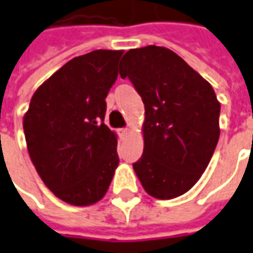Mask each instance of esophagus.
<instances>
[{
	"mask_svg": "<svg viewBox=\"0 0 253 253\" xmlns=\"http://www.w3.org/2000/svg\"><path fill=\"white\" fill-rule=\"evenodd\" d=\"M119 134H120V135H127V134H128V128H126V127H125V128H120V130H119Z\"/></svg>",
	"mask_w": 253,
	"mask_h": 253,
	"instance_id": "1",
	"label": "esophagus"
}]
</instances>
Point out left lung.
Instances as JSON below:
<instances>
[{
	"mask_svg": "<svg viewBox=\"0 0 253 253\" xmlns=\"http://www.w3.org/2000/svg\"><path fill=\"white\" fill-rule=\"evenodd\" d=\"M145 108L144 151L133 164L145 192L167 200L200 179L220 137V103L211 85L172 50L131 48L119 64Z\"/></svg>",
	"mask_w": 253,
	"mask_h": 253,
	"instance_id": "left-lung-1",
	"label": "left lung"
}]
</instances>
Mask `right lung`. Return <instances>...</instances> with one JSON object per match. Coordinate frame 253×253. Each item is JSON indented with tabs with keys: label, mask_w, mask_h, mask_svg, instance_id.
<instances>
[{
	"label": "right lung",
	"mask_w": 253,
	"mask_h": 253,
	"mask_svg": "<svg viewBox=\"0 0 253 253\" xmlns=\"http://www.w3.org/2000/svg\"><path fill=\"white\" fill-rule=\"evenodd\" d=\"M122 54L95 50L70 60L33 93L23 118L35 168L70 205L99 202L118 168V138L103 120Z\"/></svg>",
	"instance_id": "add662e5"
}]
</instances>
